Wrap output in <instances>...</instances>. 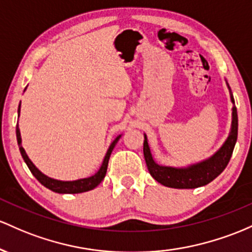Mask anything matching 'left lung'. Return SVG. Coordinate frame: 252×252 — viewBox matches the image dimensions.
Wrapping results in <instances>:
<instances>
[{
    "label": "left lung",
    "mask_w": 252,
    "mask_h": 252,
    "mask_svg": "<svg viewBox=\"0 0 252 252\" xmlns=\"http://www.w3.org/2000/svg\"><path fill=\"white\" fill-rule=\"evenodd\" d=\"M231 101L234 104L233 97L231 96ZM237 134H238V115H237V108H232V127H231L230 135L225 141L221 149L217 152L210 159L203 160L189 168L179 169L171 168V166H162L155 163L154 158L151 156L150 148L148 144V138L144 135V157H145L146 165L157 182L160 185L166 186L170 188H181V189H193L207 185L219 176L230 162L231 156L236 145Z\"/></svg>",
    "instance_id": "1"
}]
</instances>
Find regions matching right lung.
Returning a JSON list of instances; mask_svg holds the SVG:
<instances>
[{
	"label": "right lung",
	"mask_w": 252,
	"mask_h": 252,
	"mask_svg": "<svg viewBox=\"0 0 252 252\" xmlns=\"http://www.w3.org/2000/svg\"><path fill=\"white\" fill-rule=\"evenodd\" d=\"M20 113V104H19V111ZM121 135H118L113 143L109 146L108 151H107L106 156H104L103 163L101 165L100 170H98L94 176L88 177V179H82V180H77V181H72V182H64V181H57V180H53L50 179V177L45 176L44 174H41L38 169L35 168L34 164L30 160V158L25 152L24 148L21 146V135H20V129L19 126L16 125V139H18V144H19V149L20 152H21V156L24 158V160L26 162L28 169H30L31 172L33 174V176L35 177L39 182L41 183L42 186H45L46 188L51 189L52 191H56V193H61V194H77V193H83V191H88L94 189L95 187H97L98 185L101 183V181L104 179L106 176V172H107V166H108V160L109 157H111V154L114 149L115 144L118 143V140L120 139Z\"/></svg>",
	"instance_id": "right-lung-1"
}]
</instances>
